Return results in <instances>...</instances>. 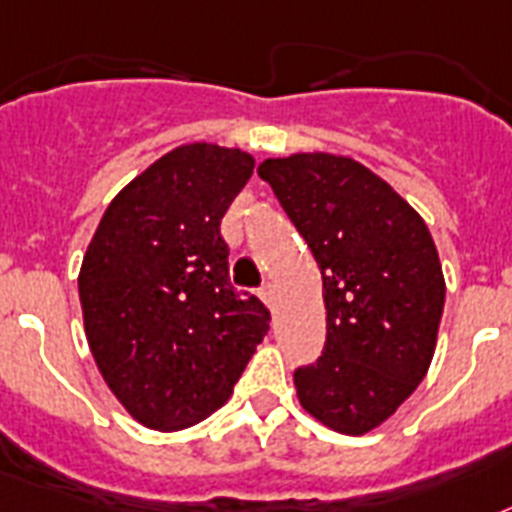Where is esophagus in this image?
Wrapping results in <instances>:
<instances>
[{"mask_svg": "<svg viewBox=\"0 0 512 512\" xmlns=\"http://www.w3.org/2000/svg\"><path fill=\"white\" fill-rule=\"evenodd\" d=\"M261 301L274 311V301H277V295H274V285H264L261 287Z\"/></svg>", "mask_w": 512, "mask_h": 512, "instance_id": "1", "label": "esophagus"}]
</instances>
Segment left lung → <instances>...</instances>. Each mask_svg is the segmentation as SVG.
<instances>
[{"mask_svg":"<svg viewBox=\"0 0 512 512\" xmlns=\"http://www.w3.org/2000/svg\"><path fill=\"white\" fill-rule=\"evenodd\" d=\"M322 269L327 342L295 369L298 400L340 434H366L429 371L445 277L426 222L369 167L335 154L259 164Z\"/></svg>","mask_w":512,"mask_h":512,"instance_id":"8db88e82","label":"left lung"}]
</instances>
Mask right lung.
<instances>
[{"label":"right lung","mask_w":512,"mask_h":512,"mask_svg":"<svg viewBox=\"0 0 512 512\" xmlns=\"http://www.w3.org/2000/svg\"><path fill=\"white\" fill-rule=\"evenodd\" d=\"M253 156L185 143L107 206L78 274L88 348L125 411L149 429L204 421L232 395L269 311L230 285L222 217Z\"/></svg>","instance_id":"obj_1"}]
</instances>
